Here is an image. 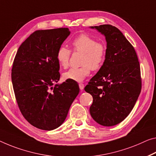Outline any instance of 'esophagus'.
<instances>
[{"label": "esophagus", "instance_id": "1", "mask_svg": "<svg viewBox=\"0 0 156 156\" xmlns=\"http://www.w3.org/2000/svg\"><path fill=\"white\" fill-rule=\"evenodd\" d=\"M79 86H80V90H83V88H84V84H83V83H80V84H79Z\"/></svg>", "mask_w": 156, "mask_h": 156}]
</instances>
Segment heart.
I'll use <instances>...</instances> for the list:
<instances>
[{
    "instance_id": "1",
    "label": "heart",
    "mask_w": 156,
    "mask_h": 156,
    "mask_svg": "<svg viewBox=\"0 0 156 156\" xmlns=\"http://www.w3.org/2000/svg\"><path fill=\"white\" fill-rule=\"evenodd\" d=\"M72 51L82 53L80 68H72L63 74L66 80L82 81L89 75L91 69L97 70L102 66L106 58L107 47L104 42L96 41L95 38L86 34H81L71 42ZM71 51L68 48L61 46L56 52V59L59 66L66 68L69 65Z\"/></svg>"
}]
</instances>
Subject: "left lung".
<instances>
[{
  "instance_id": "left-lung-1",
  "label": "left lung",
  "mask_w": 156,
  "mask_h": 156,
  "mask_svg": "<svg viewBox=\"0 0 156 156\" xmlns=\"http://www.w3.org/2000/svg\"><path fill=\"white\" fill-rule=\"evenodd\" d=\"M90 28L105 35L107 55L84 88L93 99L90 114L100 125L113 126L128 116L140 94V63L133 45L116 27L104 24Z\"/></svg>"
}]
</instances>
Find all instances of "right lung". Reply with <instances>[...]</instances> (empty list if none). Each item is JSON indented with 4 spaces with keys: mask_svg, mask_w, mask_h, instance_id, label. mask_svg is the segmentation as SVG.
Instances as JSON below:
<instances>
[{
    "mask_svg": "<svg viewBox=\"0 0 156 156\" xmlns=\"http://www.w3.org/2000/svg\"><path fill=\"white\" fill-rule=\"evenodd\" d=\"M70 31L68 28L39 30L18 49L12 68V82L21 114L31 125L54 130L66 120L80 93L79 86L59 81L56 52Z\"/></svg>",
    "mask_w": 156,
    "mask_h": 156,
    "instance_id": "1",
    "label": "right lung"
}]
</instances>
